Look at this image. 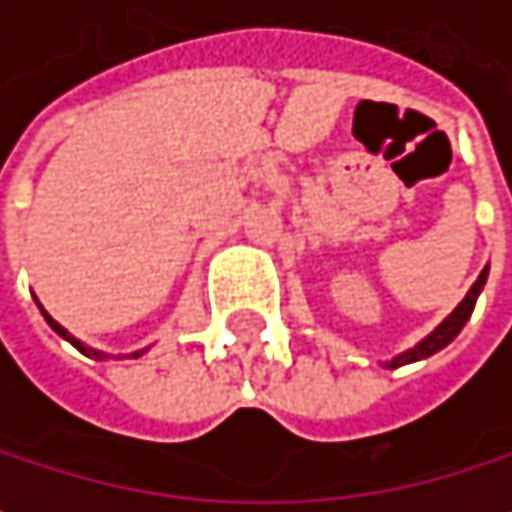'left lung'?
<instances>
[{
	"mask_svg": "<svg viewBox=\"0 0 512 512\" xmlns=\"http://www.w3.org/2000/svg\"><path fill=\"white\" fill-rule=\"evenodd\" d=\"M486 275H489V266L477 275V281L471 284V290L465 293V299H462L460 305L421 341V344H415L412 350H406V353H400L397 358H391L385 367H403V364H412V361H421V358L433 356V353H439V350H445L457 335L462 332V326L468 323V317H471V311H474V302H477V296H480V290H483V284H486Z\"/></svg>",
	"mask_w": 512,
	"mask_h": 512,
	"instance_id": "obj_1",
	"label": "left lung"
}]
</instances>
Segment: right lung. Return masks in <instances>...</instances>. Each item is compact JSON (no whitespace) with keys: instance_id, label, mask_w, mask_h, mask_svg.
Listing matches in <instances>:
<instances>
[{"instance_id":"add662e5","label":"right lung","mask_w":512,"mask_h":512,"mask_svg":"<svg viewBox=\"0 0 512 512\" xmlns=\"http://www.w3.org/2000/svg\"><path fill=\"white\" fill-rule=\"evenodd\" d=\"M41 311H44V308H41ZM44 317H47V323H50V326H52V332H55V335H61L64 341H70V344H73V347H76L79 353H85V356H88V358H100V361H103V358H109V356H106V353H100V350H91V347H85L82 341H76V338H73V335H70V332H67L64 326H58V323L52 320L47 311H44ZM133 356H142V353H133Z\"/></svg>"}]
</instances>
